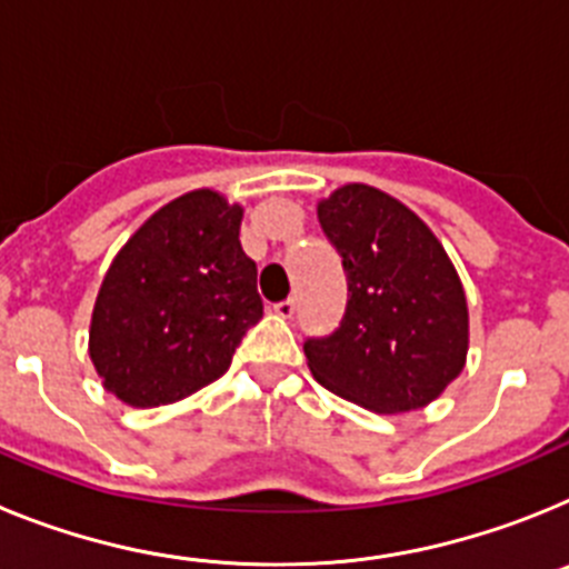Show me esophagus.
<instances>
[{
  "label": "esophagus",
  "instance_id": "obj_1",
  "mask_svg": "<svg viewBox=\"0 0 569 569\" xmlns=\"http://www.w3.org/2000/svg\"><path fill=\"white\" fill-rule=\"evenodd\" d=\"M273 313L281 316V319H290L296 313V301L293 299H284L279 305H273Z\"/></svg>",
  "mask_w": 569,
  "mask_h": 569
}]
</instances>
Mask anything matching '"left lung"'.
<instances>
[{
    "instance_id": "obj_1",
    "label": "left lung",
    "mask_w": 569,
    "mask_h": 569,
    "mask_svg": "<svg viewBox=\"0 0 569 569\" xmlns=\"http://www.w3.org/2000/svg\"><path fill=\"white\" fill-rule=\"evenodd\" d=\"M347 273L345 319L305 341L313 379L373 413L430 405L465 370L467 299L453 261L410 208L370 184L319 202Z\"/></svg>"
}]
</instances>
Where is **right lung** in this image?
Segmentation results:
<instances>
[{"label": "right lung", "mask_w": 569, "mask_h": 569, "mask_svg": "<svg viewBox=\"0 0 569 569\" xmlns=\"http://www.w3.org/2000/svg\"><path fill=\"white\" fill-rule=\"evenodd\" d=\"M241 208L190 190L156 210L108 268L90 319V361L130 407L173 405L230 367L261 319Z\"/></svg>", "instance_id": "obj_1"}]
</instances>
